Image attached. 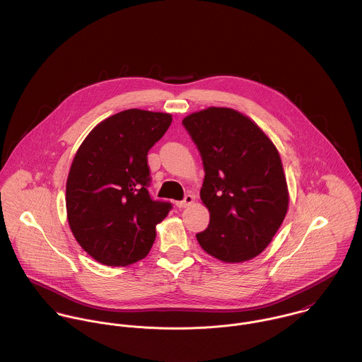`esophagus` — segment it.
<instances>
[{
  "label": "esophagus",
  "instance_id": "1",
  "mask_svg": "<svg viewBox=\"0 0 362 362\" xmlns=\"http://www.w3.org/2000/svg\"><path fill=\"white\" fill-rule=\"evenodd\" d=\"M194 201H195V198H194L192 195H187L182 201L175 202V206L180 207V209H182V207H188L189 205H192V204H194Z\"/></svg>",
  "mask_w": 362,
  "mask_h": 362
}]
</instances>
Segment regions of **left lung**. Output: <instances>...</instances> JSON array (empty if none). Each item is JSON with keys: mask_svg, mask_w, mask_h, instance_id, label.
Segmentation results:
<instances>
[{"mask_svg": "<svg viewBox=\"0 0 362 362\" xmlns=\"http://www.w3.org/2000/svg\"><path fill=\"white\" fill-rule=\"evenodd\" d=\"M205 167L202 204L210 213L197 234L202 250L224 263L258 257L288 210V187L277 148L250 117L207 107L182 119Z\"/></svg>", "mask_w": 362, "mask_h": 362, "instance_id": "left-lung-1", "label": "left lung"}]
</instances>
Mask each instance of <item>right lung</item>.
<instances>
[{
  "mask_svg": "<svg viewBox=\"0 0 362 362\" xmlns=\"http://www.w3.org/2000/svg\"><path fill=\"white\" fill-rule=\"evenodd\" d=\"M173 121L168 112L129 108L99 122L72 160L65 205L78 244L102 264L145 258L171 205L149 192L148 152Z\"/></svg>",
  "mask_w": 362,
  "mask_h": 362,
  "instance_id": "1",
  "label": "right lung"
}]
</instances>
